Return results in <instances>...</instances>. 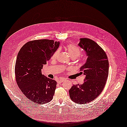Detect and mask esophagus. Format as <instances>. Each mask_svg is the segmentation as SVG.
<instances>
[{"label":"esophagus","mask_w":127,"mask_h":127,"mask_svg":"<svg viewBox=\"0 0 127 127\" xmlns=\"http://www.w3.org/2000/svg\"><path fill=\"white\" fill-rule=\"evenodd\" d=\"M65 80V78H61L60 79H59V80H58V83H61Z\"/></svg>","instance_id":"1"}]
</instances>
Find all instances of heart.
<instances>
[{"instance_id": "1", "label": "heart", "mask_w": 127, "mask_h": 127, "mask_svg": "<svg viewBox=\"0 0 127 127\" xmlns=\"http://www.w3.org/2000/svg\"><path fill=\"white\" fill-rule=\"evenodd\" d=\"M66 48L68 51L70 56L72 59H76L78 57H79L81 54V50L79 47L73 44H69L66 45ZM59 50H56L54 53L52 58H56L58 54L59 53Z\"/></svg>"}]
</instances>
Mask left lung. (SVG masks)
Instances as JSON below:
<instances>
[{"mask_svg": "<svg viewBox=\"0 0 127 127\" xmlns=\"http://www.w3.org/2000/svg\"><path fill=\"white\" fill-rule=\"evenodd\" d=\"M79 46L85 51L86 63L80 67L85 76L82 85H73L69 90L71 99L78 104H86L95 100L102 92L109 72V62L102 48L95 41L80 38Z\"/></svg>", "mask_w": 127, "mask_h": 127, "instance_id": "left-lung-1", "label": "left lung"}]
</instances>
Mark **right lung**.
I'll list each match as a JSON object with an SVG mask.
<instances>
[{
	"instance_id": "obj_1",
	"label": "right lung",
	"mask_w": 127,
	"mask_h": 127,
	"mask_svg": "<svg viewBox=\"0 0 127 127\" xmlns=\"http://www.w3.org/2000/svg\"><path fill=\"white\" fill-rule=\"evenodd\" d=\"M59 45V42L41 39L27 42L19 51L15 66V80L29 100L43 104L53 99L57 82L43 75L41 69Z\"/></svg>"
}]
</instances>
